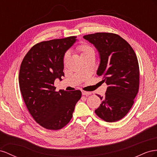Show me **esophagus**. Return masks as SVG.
Instances as JSON below:
<instances>
[{
    "label": "esophagus",
    "mask_w": 157,
    "mask_h": 157,
    "mask_svg": "<svg viewBox=\"0 0 157 157\" xmlns=\"http://www.w3.org/2000/svg\"><path fill=\"white\" fill-rule=\"evenodd\" d=\"M82 93L83 95H87H87H91V92L86 91H83V90L82 91Z\"/></svg>",
    "instance_id": "obj_1"
}]
</instances>
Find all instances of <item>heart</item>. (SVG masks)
Returning a JSON list of instances; mask_svg holds the SVG:
<instances>
[{"instance_id":"heart-1","label":"heart","mask_w":157,"mask_h":157,"mask_svg":"<svg viewBox=\"0 0 157 157\" xmlns=\"http://www.w3.org/2000/svg\"><path fill=\"white\" fill-rule=\"evenodd\" d=\"M76 51H77L79 54L80 56L82 58L86 57L90 55H95V51L94 49L91 47L89 46V44H86V43H82L79 44L78 46L76 47ZM69 57V53L66 52L63 58V64H64L67 60H68Z\"/></svg>"}]
</instances>
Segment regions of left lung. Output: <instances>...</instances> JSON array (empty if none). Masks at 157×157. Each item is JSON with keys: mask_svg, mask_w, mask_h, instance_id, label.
I'll list each match as a JSON object with an SVG mask.
<instances>
[{"mask_svg": "<svg viewBox=\"0 0 157 157\" xmlns=\"http://www.w3.org/2000/svg\"><path fill=\"white\" fill-rule=\"evenodd\" d=\"M97 48L101 62L97 75L107 86L105 96L95 110L107 122L123 118L131 109L140 87V67L133 49L126 40L113 33H95L84 35Z\"/></svg>", "mask_w": 157, "mask_h": 157, "instance_id": "left-lung-1", "label": "left lung"}]
</instances>
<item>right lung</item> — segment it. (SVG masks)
<instances>
[{"label":"right lung","instance_id":"right-lung-1","mask_svg":"<svg viewBox=\"0 0 157 157\" xmlns=\"http://www.w3.org/2000/svg\"><path fill=\"white\" fill-rule=\"evenodd\" d=\"M75 36L35 44L21 62L19 86L30 114L44 128L58 130L72 118L82 92L56 91L54 82L64 76L63 58L76 40Z\"/></svg>","mask_w":157,"mask_h":157}]
</instances>
